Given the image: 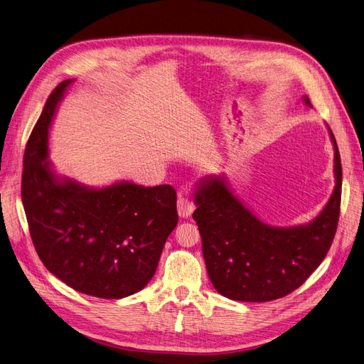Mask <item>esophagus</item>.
I'll return each mask as SVG.
<instances>
[{"label": "esophagus", "instance_id": "34e87169", "mask_svg": "<svg viewBox=\"0 0 364 364\" xmlns=\"http://www.w3.org/2000/svg\"><path fill=\"white\" fill-rule=\"evenodd\" d=\"M177 209H178L180 216L188 218L191 215L193 209H195V203H193V200L190 198L180 195L178 200H177Z\"/></svg>", "mask_w": 364, "mask_h": 364}]
</instances>
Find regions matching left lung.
<instances>
[{
	"instance_id": "8db88e82",
	"label": "left lung",
	"mask_w": 364,
	"mask_h": 364,
	"mask_svg": "<svg viewBox=\"0 0 364 364\" xmlns=\"http://www.w3.org/2000/svg\"><path fill=\"white\" fill-rule=\"evenodd\" d=\"M304 101L311 105L307 96ZM331 137L336 186L322 213L309 225L274 228L260 223L220 177L199 186L193 220L218 293L238 301L277 300L293 293L322 263L340 220L343 187L341 158L332 132Z\"/></svg>"
}]
</instances>
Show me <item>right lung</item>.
<instances>
[{
    "label": "right lung",
    "instance_id": "right-lung-1",
    "mask_svg": "<svg viewBox=\"0 0 364 364\" xmlns=\"http://www.w3.org/2000/svg\"><path fill=\"white\" fill-rule=\"evenodd\" d=\"M70 80L48 96L23 155L21 202L32 243L45 268L79 293L132 296L155 275L165 241L178 223L169 184L118 183L86 188L50 171L48 129Z\"/></svg>",
    "mask_w": 364,
    "mask_h": 364
}]
</instances>
